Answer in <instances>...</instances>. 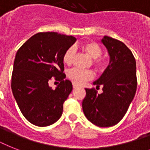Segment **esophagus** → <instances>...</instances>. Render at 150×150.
I'll list each match as a JSON object with an SVG mask.
<instances>
[{"mask_svg":"<svg viewBox=\"0 0 150 150\" xmlns=\"http://www.w3.org/2000/svg\"><path fill=\"white\" fill-rule=\"evenodd\" d=\"M72 86H73V88H77V87L79 86L77 84H75V83H74V82L72 83Z\"/></svg>","mask_w":150,"mask_h":150,"instance_id":"1","label":"esophagus"}]
</instances>
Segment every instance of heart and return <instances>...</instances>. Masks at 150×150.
Returning a JSON list of instances; mask_svg holds the SVG:
<instances>
[{
  "label": "heart",
  "instance_id": "b5f03b06",
  "mask_svg": "<svg viewBox=\"0 0 150 150\" xmlns=\"http://www.w3.org/2000/svg\"><path fill=\"white\" fill-rule=\"evenodd\" d=\"M81 47L92 58H93V64L96 69L100 71L104 70L107 65V61L104 57H100L102 54V49L98 43L94 41H86L81 44ZM75 54V48L72 47L68 48L64 53V63L66 64L67 65L71 64ZM68 77L74 83L82 84L86 80L91 79L93 77V73L89 70H83V69L75 68L69 71Z\"/></svg>",
  "mask_w": 150,
  "mask_h": 150
}]
</instances>
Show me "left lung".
Here are the masks:
<instances>
[{
  "instance_id": "8db88e82",
  "label": "left lung",
  "mask_w": 150,
  "mask_h": 150,
  "mask_svg": "<svg viewBox=\"0 0 150 150\" xmlns=\"http://www.w3.org/2000/svg\"><path fill=\"white\" fill-rule=\"evenodd\" d=\"M110 56V63L93 82L103 93L86 89L82 110L90 122L99 127H110L125 115L137 89L136 63L132 53L121 41L104 36L101 40Z\"/></svg>"
}]
</instances>
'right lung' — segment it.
Wrapping results in <instances>:
<instances>
[{
    "mask_svg": "<svg viewBox=\"0 0 150 150\" xmlns=\"http://www.w3.org/2000/svg\"><path fill=\"white\" fill-rule=\"evenodd\" d=\"M74 36L54 32L39 33L16 53L11 89L23 116L34 125L46 127L58 121L64 102L72 90L64 80V53L75 43ZM52 77L60 82L55 90L48 82Z\"/></svg>",
    "mask_w": 150,
    "mask_h": 150,
    "instance_id": "1",
    "label": "right lung"
}]
</instances>
